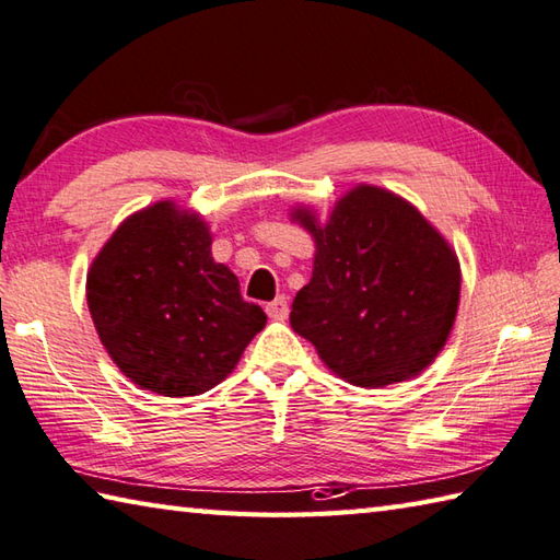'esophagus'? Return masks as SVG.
<instances>
[{
    "label": "esophagus",
    "mask_w": 560,
    "mask_h": 560,
    "mask_svg": "<svg viewBox=\"0 0 560 560\" xmlns=\"http://www.w3.org/2000/svg\"><path fill=\"white\" fill-rule=\"evenodd\" d=\"M288 312H290V306H288V300H284V296H276V300L266 304V314L270 318H276V322H282V318L288 316Z\"/></svg>",
    "instance_id": "obj_1"
}]
</instances>
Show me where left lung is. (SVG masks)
Returning a JSON list of instances; mask_svg holds the SVG:
<instances>
[{"instance_id": "1", "label": "left lung", "mask_w": 560, "mask_h": 560, "mask_svg": "<svg viewBox=\"0 0 560 560\" xmlns=\"http://www.w3.org/2000/svg\"><path fill=\"white\" fill-rule=\"evenodd\" d=\"M316 242L290 324L350 384L380 389L438 358L459 306V260L413 205L358 186L326 226L296 210Z\"/></svg>"}]
</instances>
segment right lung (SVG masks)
<instances>
[{
  "mask_svg": "<svg viewBox=\"0 0 560 560\" xmlns=\"http://www.w3.org/2000/svg\"><path fill=\"white\" fill-rule=\"evenodd\" d=\"M210 244L198 214L156 202L128 217L91 264L86 302L101 343L142 389H212L266 326V312L244 300Z\"/></svg>",
  "mask_w": 560,
  "mask_h": 560,
  "instance_id": "1",
  "label": "right lung"
}]
</instances>
